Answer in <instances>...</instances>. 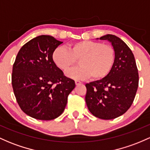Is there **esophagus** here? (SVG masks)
Returning a JSON list of instances; mask_svg holds the SVG:
<instances>
[{
    "mask_svg": "<svg viewBox=\"0 0 150 150\" xmlns=\"http://www.w3.org/2000/svg\"><path fill=\"white\" fill-rule=\"evenodd\" d=\"M75 85H80V84H81V82H80V80H75Z\"/></svg>",
    "mask_w": 150,
    "mask_h": 150,
    "instance_id": "obj_1",
    "label": "esophagus"
}]
</instances>
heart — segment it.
<instances>
[{"label": "heart", "instance_id": "b5f03b06", "mask_svg": "<svg viewBox=\"0 0 150 150\" xmlns=\"http://www.w3.org/2000/svg\"><path fill=\"white\" fill-rule=\"evenodd\" d=\"M115 50L109 44L98 41L81 40L74 42L69 49L57 47L52 54L55 65L65 71L79 60L80 66L67 72V75L75 79L101 80L108 76L115 62Z\"/></svg>", "mask_w": 150, "mask_h": 150}]
</instances>
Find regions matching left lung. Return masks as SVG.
Wrapping results in <instances>:
<instances>
[{"mask_svg":"<svg viewBox=\"0 0 150 150\" xmlns=\"http://www.w3.org/2000/svg\"><path fill=\"white\" fill-rule=\"evenodd\" d=\"M115 50V62L108 76L85 85V101L90 112L96 117L112 120L127 111L135 98L139 74L134 55L120 38L104 35Z\"/></svg>","mask_w":150,"mask_h":150,"instance_id":"obj_1","label":"left lung"}]
</instances>
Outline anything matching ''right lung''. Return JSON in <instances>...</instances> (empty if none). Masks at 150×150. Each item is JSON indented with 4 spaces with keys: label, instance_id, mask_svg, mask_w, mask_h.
Listing matches in <instances>:
<instances>
[{
    "label": "right lung",
    "instance_id": "1",
    "mask_svg": "<svg viewBox=\"0 0 150 150\" xmlns=\"http://www.w3.org/2000/svg\"><path fill=\"white\" fill-rule=\"evenodd\" d=\"M61 43L52 36H38L20 49L13 65L12 86L18 104L35 119L51 120L60 116L75 87L52 59Z\"/></svg>",
    "mask_w": 150,
    "mask_h": 150
}]
</instances>
